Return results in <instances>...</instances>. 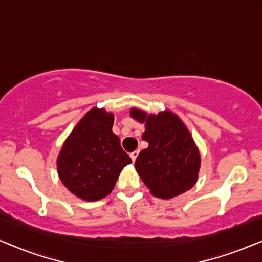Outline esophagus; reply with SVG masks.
Listing matches in <instances>:
<instances>
[{"mask_svg": "<svg viewBox=\"0 0 262 262\" xmlns=\"http://www.w3.org/2000/svg\"><path fill=\"white\" fill-rule=\"evenodd\" d=\"M138 154H139L138 150H135V151H132V152L130 154V156H131V160L134 161V162H135V161H136V159H137Z\"/></svg>", "mask_w": 262, "mask_h": 262, "instance_id": "1", "label": "esophagus"}]
</instances>
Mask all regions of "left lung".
I'll use <instances>...</instances> for the list:
<instances>
[{
	"mask_svg": "<svg viewBox=\"0 0 262 262\" xmlns=\"http://www.w3.org/2000/svg\"><path fill=\"white\" fill-rule=\"evenodd\" d=\"M131 116L145 123L142 137L149 146L139 152L135 167L151 194L169 199L192 188L198 178L200 155L182 121L168 111L146 116L132 108Z\"/></svg>",
	"mask_w": 262,
	"mask_h": 262,
	"instance_id": "8db88e82",
	"label": "left lung"
}]
</instances>
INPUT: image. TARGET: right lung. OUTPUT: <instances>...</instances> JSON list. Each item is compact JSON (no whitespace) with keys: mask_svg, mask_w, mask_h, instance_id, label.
Listing matches in <instances>:
<instances>
[{"mask_svg":"<svg viewBox=\"0 0 262 262\" xmlns=\"http://www.w3.org/2000/svg\"><path fill=\"white\" fill-rule=\"evenodd\" d=\"M113 114L93 108L60 150L57 166L64 186L78 198L95 202L108 195L130 156L112 132Z\"/></svg>","mask_w":262,"mask_h":262,"instance_id":"right-lung-1","label":"right lung"}]
</instances>
